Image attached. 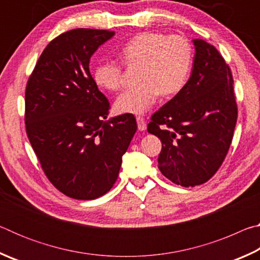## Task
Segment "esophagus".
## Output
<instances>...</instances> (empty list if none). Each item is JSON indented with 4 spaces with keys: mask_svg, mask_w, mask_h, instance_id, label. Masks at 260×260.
Returning a JSON list of instances; mask_svg holds the SVG:
<instances>
[{
    "mask_svg": "<svg viewBox=\"0 0 260 260\" xmlns=\"http://www.w3.org/2000/svg\"><path fill=\"white\" fill-rule=\"evenodd\" d=\"M136 121H138V128L139 131H144L147 128V121L143 117H136Z\"/></svg>",
    "mask_w": 260,
    "mask_h": 260,
    "instance_id": "esophagus-1",
    "label": "esophagus"
}]
</instances>
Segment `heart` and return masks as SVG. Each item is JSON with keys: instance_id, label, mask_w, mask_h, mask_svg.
<instances>
[{"instance_id": "obj_1", "label": "heart", "mask_w": 260, "mask_h": 260, "mask_svg": "<svg viewBox=\"0 0 260 260\" xmlns=\"http://www.w3.org/2000/svg\"><path fill=\"white\" fill-rule=\"evenodd\" d=\"M127 67H141L140 85L118 96L114 108L119 113L142 114L156 102L158 95L170 98L182 89L192 65V47L181 35L142 32L129 39L120 49ZM96 85L119 90L124 67L114 60L101 61L94 68Z\"/></svg>"}]
</instances>
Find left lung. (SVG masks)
Here are the masks:
<instances>
[{
  "label": "left lung",
  "mask_w": 260,
  "mask_h": 260,
  "mask_svg": "<svg viewBox=\"0 0 260 260\" xmlns=\"http://www.w3.org/2000/svg\"><path fill=\"white\" fill-rule=\"evenodd\" d=\"M191 76L174 98L151 116L148 132L161 141L158 167L182 187L204 183L230 150L237 120L232 71L214 46L193 40Z\"/></svg>",
  "instance_id": "8db88e82"
}]
</instances>
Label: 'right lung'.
<instances>
[{
    "label": "right lung",
    "instance_id": "obj_1",
    "mask_svg": "<svg viewBox=\"0 0 260 260\" xmlns=\"http://www.w3.org/2000/svg\"><path fill=\"white\" fill-rule=\"evenodd\" d=\"M113 34L61 33L42 51L26 85L30 146L52 186L76 200H95L112 188L138 128L132 113L104 121L111 108L89 72L91 55Z\"/></svg>",
    "mask_w": 260,
    "mask_h": 260
}]
</instances>
